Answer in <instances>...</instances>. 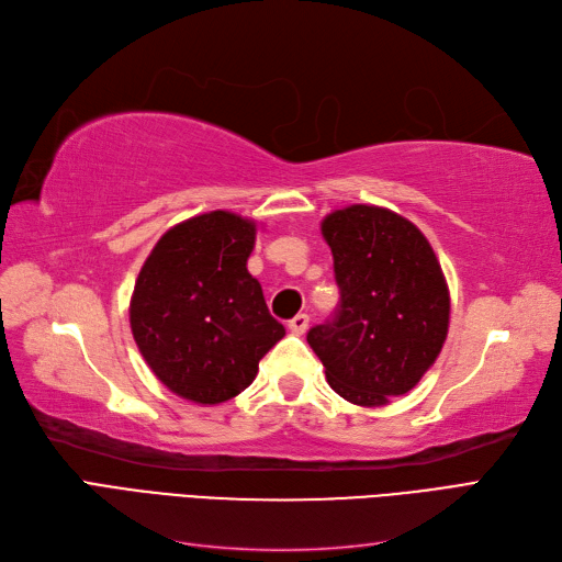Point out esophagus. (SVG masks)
<instances>
[{
  "label": "esophagus",
  "mask_w": 562,
  "mask_h": 562,
  "mask_svg": "<svg viewBox=\"0 0 562 562\" xmlns=\"http://www.w3.org/2000/svg\"><path fill=\"white\" fill-rule=\"evenodd\" d=\"M310 328V316L307 314H297L295 318L288 321V330H291L293 335H304Z\"/></svg>",
  "instance_id": "34e87169"
}]
</instances>
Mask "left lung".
Here are the masks:
<instances>
[{
  "instance_id": "obj_1",
  "label": "left lung",
  "mask_w": 562,
  "mask_h": 562,
  "mask_svg": "<svg viewBox=\"0 0 562 562\" xmlns=\"http://www.w3.org/2000/svg\"><path fill=\"white\" fill-rule=\"evenodd\" d=\"M339 304L307 342L326 380L353 405L380 407L411 391L448 337L450 293L431 244L403 215L353 203L323 217Z\"/></svg>"
}]
</instances>
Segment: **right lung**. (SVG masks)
<instances>
[{
	"mask_svg": "<svg viewBox=\"0 0 562 562\" xmlns=\"http://www.w3.org/2000/svg\"><path fill=\"white\" fill-rule=\"evenodd\" d=\"M252 246V220L203 213L168 229L135 281V345L161 384L187 401L217 405L239 396L285 335L246 269Z\"/></svg>",
	"mask_w": 562,
	"mask_h": 562,
	"instance_id": "add662e5",
	"label": "right lung"
}]
</instances>
